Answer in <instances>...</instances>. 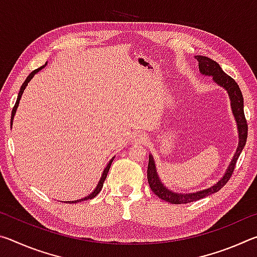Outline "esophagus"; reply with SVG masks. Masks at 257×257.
<instances>
[{
	"label": "esophagus",
	"instance_id": "34e87169",
	"mask_svg": "<svg viewBox=\"0 0 257 257\" xmlns=\"http://www.w3.org/2000/svg\"><path fill=\"white\" fill-rule=\"evenodd\" d=\"M145 141H146V135L139 132L133 134L132 138H130V142H132L133 144H142V143H144Z\"/></svg>",
	"mask_w": 257,
	"mask_h": 257
}]
</instances>
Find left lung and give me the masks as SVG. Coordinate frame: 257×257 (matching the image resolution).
I'll use <instances>...</instances> for the list:
<instances>
[{
    "mask_svg": "<svg viewBox=\"0 0 257 257\" xmlns=\"http://www.w3.org/2000/svg\"><path fill=\"white\" fill-rule=\"evenodd\" d=\"M195 58L198 61L199 72H201L203 76L212 77L213 81H214L217 86L222 87L224 90H227L230 98V105H231L233 118L236 120L237 123L239 142L236 153H234L232 160L230 161L223 177L221 178L216 184L208 187V188L194 191V193H176V191L171 190L169 187L165 186L163 182L161 181L159 177L154 158L152 156V154H150L149 167H147V180H149L151 189L156 196L171 204H186L195 202L201 198L210 196V195L216 193V191H219L225 184H227L230 177H231L234 170V165H236L239 155H240L242 149L246 145L247 139V129H248V125H247L245 114H243V98L238 84L231 77L228 76L227 73H224V71L221 69V67L215 62V61H213L210 58H207V56L203 55H196Z\"/></svg>",
    "mask_w": 257,
    "mask_h": 257,
    "instance_id": "1",
    "label": "left lung"
}]
</instances>
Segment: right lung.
Instances as JSON below:
<instances>
[{
	"instance_id": "right-lung-1",
	"label": "right lung",
	"mask_w": 257,
	"mask_h": 257,
	"mask_svg": "<svg viewBox=\"0 0 257 257\" xmlns=\"http://www.w3.org/2000/svg\"><path fill=\"white\" fill-rule=\"evenodd\" d=\"M46 64H47V62L44 64V66H42V67H40L38 69H36V70H34L32 73H30V75L26 78V80H25V82L23 84V86H21V88H20V90H19V94H18V98H17V102H16V104H15V106H14V110H12V114H11V128H12V123H14V118H15V115H16V112H17V108H18V106H19V102H20V98H21V96H23V93H24V90H25V88L26 87H27V85H28V82L33 79V77L36 75L37 72H40L42 69H44L45 67H46ZM114 160V156H113V158L108 161V163H107V165L105 167V169H104L103 170V173H102V177H101V179H99V181H98V184H97V186H96V188H95L92 193H90L89 195H87V196H85V197H82V198H79V199H76V201H66L64 203H69V204H71V203H78V202H82V201H87V199H92V198H94L95 196H96V195L99 193V191L102 190V187H103V184H104V181H105V179H106V176H107V172H108V170H110V167H111V164H112V161Z\"/></svg>"
}]
</instances>
